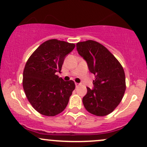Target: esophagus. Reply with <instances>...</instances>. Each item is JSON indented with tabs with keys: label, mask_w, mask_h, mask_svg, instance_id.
<instances>
[{
	"label": "esophagus",
	"mask_w": 147,
	"mask_h": 147,
	"mask_svg": "<svg viewBox=\"0 0 147 147\" xmlns=\"http://www.w3.org/2000/svg\"><path fill=\"white\" fill-rule=\"evenodd\" d=\"M80 85V84H78V83H75V86H76V87L79 86Z\"/></svg>",
	"instance_id": "esophagus-1"
}]
</instances>
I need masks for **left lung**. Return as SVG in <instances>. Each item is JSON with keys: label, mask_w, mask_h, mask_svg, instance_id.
I'll return each mask as SVG.
<instances>
[{"label": "left lung", "mask_w": 147, "mask_h": 147, "mask_svg": "<svg viewBox=\"0 0 147 147\" xmlns=\"http://www.w3.org/2000/svg\"><path fill=\"white\" fill-rule=\"evenodd\" d=\"M77 50L96 75L94 88L87 87L82 99L84 106L93 115H108L121 102L126 88L123 67L105 47L94 40L77 43Z\"/></svg>", "instance_id": "1"}]
</instances>
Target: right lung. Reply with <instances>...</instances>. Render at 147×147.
I'll return each mask as SVG.
<instances>
[{"label": "right lung", "instance_id": "obj_1", "mask_svg": "<svg viewBox=\"0 0 147 147\" xmlns=\"http://www.w3.org/2000/svg\"><path fill=\"white\" fill-rule=\"evenodd\" d=\"M75 45L56 39L45 41L29 57L23 72L27 99L40 114L54 117L65 109L75 84L56 75Z\"/></svg>", "mask_w": 147, "mask_h": 147}]
</instances>
